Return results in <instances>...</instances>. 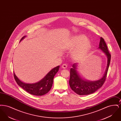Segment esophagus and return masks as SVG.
<instances>
[{"label": "esophagus", "instance_id": "obj_1", "mask_svg": "<svg viewBox=\"0 0 121 121\" xmlns=\"http://www.w3.org/2000/svg\"><path fill=\"white\" fill-rule=\"evenodd\" d=\"M67 67H68V64L66 63H63L62 66V68H63V69H66L67 68Z\"/></svg>", "mask_w": 121, "mask_h": 121}]
</instances>
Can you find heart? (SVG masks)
Segmentation results:
<instances>
[{
    "label": "heart",
    "mask_w": 121,
    "mask_h": 121,
    "mask_svg": "<svg viewBox=\"0 0 121 121\" xmlns=\"http://www.w3.org/2000/svg\"><path fill=\"white\" fill-rule=\"evenodd\" d=\"M91 44L84 35H78L74 36L70 41L69 48L73 49L78 47L74 52L75 57L79 58L86 53L90 48Z\"/></svg>",
    "instance_id": "b5f03b06"
}]
</instances>
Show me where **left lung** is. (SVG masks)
I'll return each mask as SVG.
<instances>
[{"instance_id":"8db88e82","label":"left lung","mask_w":121,"mask_h":121,"mask_svg":"<svg viewBox=\"0 0 121 121\" xmlns=\"http://www.w3.org/2000/svg\"><path fill=\"white\" fill-rule=\"evenodd\" d=\"M99 48L104 51L108 58L107 68L103 78L101 79L96 81H89L83 79L77 72V64L76 63L73 64V68L70 69L69 85L72 90L78 95H88L96 92L99 88L102 87L106 80L111 56L105 41L102 37L100 38Z\"/></svg>"}]
</instances>
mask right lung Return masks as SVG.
Instances as JSON below:
<instances>
[{
  "instance_id": "1",
  "label": "right lung",
  "mask_w": 121,
  "mask_h": 121,
  "mask_svg": "<svg viewBox=\"0 0 121 121\" xmlns=\"http://www.w3.org/2000/svg\"><path fill=\"white\" fill-rule=\"evenodd\" d=\"M23 37L20 41L23 39ZM59 66L52 69L40 81L34 83H27L20 80L13 73V76L17 84L29 93L35 96H42L48 92L52 87L55 75L58 72Z\"/></svg>"
}]
</instances>
